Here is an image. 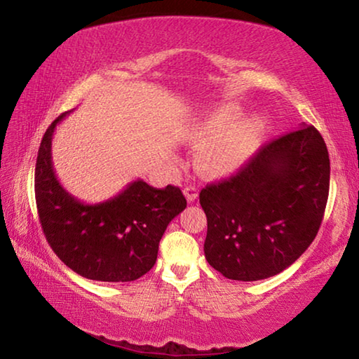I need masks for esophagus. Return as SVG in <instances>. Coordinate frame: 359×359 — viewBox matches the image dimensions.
<instances>
[{"label": "esophagus", "instance_id": "1", "mask_svg": "<svg viewBox=\"0 0 359 359\" xmlns=\"http://www.w3.org/2000/svg\"><path fill=\"white\" fill-rule=\"evenodd\" d=\"M184 194H185L188 203H194V201H196V198H198V188L193 187V185H188V187L184 188Z\"/></svg>", "mask_w": 359, "mask_h": 359}]
</instances>
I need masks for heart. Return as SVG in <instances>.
I'll list each match as a JSON object with an SVG mask.
<instances>
[{
	"label": "heart",
	"mask_w": 359,
	"mask_h": 359,
	"mask_svg": "<svg viewBox=\"0 0 359 359\" xmlns=\"http://www.w3.org/2000/svg\"><path fill=\"white\" fill-rule=\"evenodd\" d=\"M242 114L234 107H222L188 131V141L203 144L199 168L210 174H226L238 169L255 150L266 133V121L250 118L238 126Z\"/></svg>",
	"instance_id": "heart-1"
}]
</instances>
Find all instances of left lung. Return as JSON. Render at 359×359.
Here are the masks:
<instances>
[{
  "label": "left lung",
  "instance_id": "obj_1",
  "mask_svg": "<svg viewBox=\"0 0 359 359\" xmlns=\"http://www.w3.org/2000/svg\"><path fill=\"white\" fill-rule=\"evenodd\" d=\"M327 193L330 155L315 126L272 139L234 175L199 193L205 259L231 280L278 274L313 242Z\"/></svg>",
  "mask_w": 359,
  "mask_h": 359
}]
</instances>
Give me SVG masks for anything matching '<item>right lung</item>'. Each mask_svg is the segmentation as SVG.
Returning a JSON list of instances; mask_svg holds the SVG:
<instances>
[{
    "mask_svg": "<svg viewBox=\"0 0 359 359\" xmlns=\"http://www.w3.org/2000/svg\"><path fill=\"white\" fill-rule=\"evenodd\" d=\"M42 137L34 171V194L44 236L63 263L90 280L133 282L154 267L169 222L187 208L179 187L154 188L144 180L128 184L117 196L85 204L57 180L52 165L55 126Z\"/></svg>",
    "mask_w": 359,
    "mask_h": 359,
    "instance_id": "right-lung-1",
    "label": "right lung"
}]
</instances>
